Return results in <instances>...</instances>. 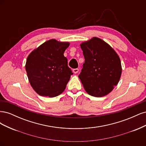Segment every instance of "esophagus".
<instances>
[{"label":"esophagus","instance_id":"1","mask_svg":"<svg viewBox=\"0 0 146 146\" xmlns=\"http://www.w3.org/2000/svg\"><path fill=\"white\" fill-rule=\"evenodd\" d=\"M78 68L73 69V72L74 74H77V73H78Z\"/></svg>","mask_w":146,"mask_h":146}]
</instances>
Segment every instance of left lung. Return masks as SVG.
Returning <instances> with one entry per match:
<instances>
[{
  "label": "left lung",
  "mask_w": 146,
  "mask_h": 146,
  "mask_svg": "<svg viewBox=\"0 0 146 146\" xmlns=\"http://www.w3.org/2000/svg\"><path fill=\"white\" fill-rule=\"evenodd\" d=\"M85 63L78 76L84 89L99 98L109 94L120 80L122 66L119 55L100 38L93 37L80 44Z\"/></svg>",
  "instance_id": "obj_1"
}]
</instances>
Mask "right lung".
Segmentation results:
<instances>
[{
  "label": "right lung",
  "instance_id": "right-lung-1",
  "mask_svg": "<svg viewBox=\"0 0 146 146\" xmlns=\"http://www.w3.org/2000/svg\"><path fill=\"white\" fill-rule=\"evenodd\" d=\"M68 42L52 39L35 48L28 56L25 64L30 85L42 96L54 98L65 90L72 70L68 66L64 52Z\"/></svg>",
  "mask_w": 146,
  "mask_h": 146
}]
</instances>
